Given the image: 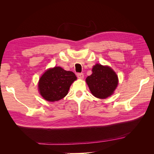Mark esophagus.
I'll return each instance as SVG.
<instances>
[{
  "label": "esophagus",
  "instance_id": "esophagus-1",
  "mask_svg": "<svg viewBox=\"0 0 154 154\" xmlns=\"http://www.w3.org/2000/svg\"><path fill=\"white\" fill-rule=\"evenodd\" d=\"M77 77L79 79H81V80H82V79H83V78H84V75H83V73H78L77 74Z\"/></svg>",
  "mask_w": 154,
  "mask_h": 154
}]
</instances>
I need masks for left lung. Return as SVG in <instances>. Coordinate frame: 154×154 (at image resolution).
<instances>
[{
  "mask_svg": "<svg viewBox=\"0 0 154 154\" xmlns=\"http://www.w3.org/2000/svg\"><path fill=\"white\" fill-rule=\"evenodd\" d=\"M92 72L85 80L91 94L99 99H106L112 95L119 83L114 70L109 66L96 63L92 67Z\"/></svg>",
  "mask_w": 154,
  "mask_h": 154,
  "instance_id": "8db88e82",
  "label": "left lung"
}]
</instances>
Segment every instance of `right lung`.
Wrapping results in <instances>:
<instances>
[{"label": "right lung", "instance_id": "right-lung-1", "mask_svg": "<svg viewBox=\"0 0 154 154\" xmlns=\"http://www.w3.org/2000/svg\"><path fill=\"white\" fill-rule=\"evenodd\" d=\"M77 80L75 74L61 67H51L42 74L38 83V89L43 98L51 102L63 99L72 83Z\"/></svg>", "mask_w": 154, "mask_h": 154}]
</instances>
